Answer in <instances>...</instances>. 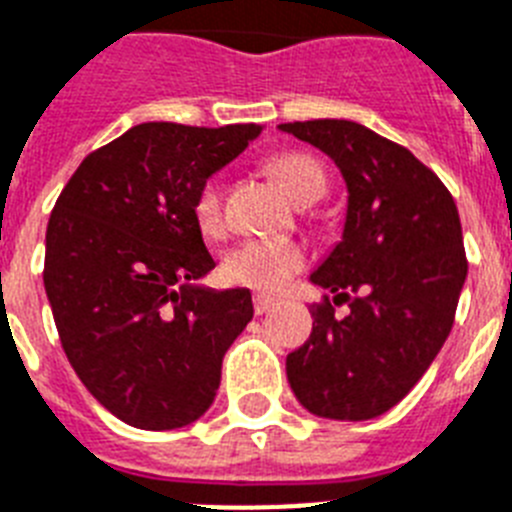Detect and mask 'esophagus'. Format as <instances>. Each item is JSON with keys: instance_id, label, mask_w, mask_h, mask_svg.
<instances>
[{"instance_id": "esophagus-1", "label": "esophagus", "mask_w": 512, "mask_h": 512, "mask_svg": "<svg viewBox=\"0 0 512 512\" xmlns=\"http://www.w3.org/2000/svg\"><path fill=\"white\" fill-rule=\"evenodd\" d=\"M252 307H255V315H265V312H270V309L276 307V299L257 294L255 299H252Z\"/></svg>"}]
</instances>
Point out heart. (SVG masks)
Returning <instances> with one entry per match:
<instances>
[{
	"label": "heart",
	"mask_w": 512,
	"mask_h": 512,
	"mask_svg": "<svg viewBox=\"0 0 512 512\" xmlns=\"http://www.w3.org/2000/svg\"><path fill=\"white\" fill-rule=\"evenodd\" d=\"M273 171L296 203L317 200L328 187L325 171L307 153H281L273 158ZM197 229L205 236H221L226 229L223 187L218 179H208L200 187L192 205ZM307 265V252L291 239H244L223 255L221 276L234 286L255 289L260 294H278Z\"/></svg>",
	"instance_id": "1"
}]
</instances>
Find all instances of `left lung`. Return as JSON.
I'll use <instances>...</instances> for the list:
<instances>
[{
	"label": "left lung",
	"instance_id": "1",
	"mask_svg": "<svg viewBox=\"0 0 512 512\" xmlns=\"http://www.w3.org/2000/svg\"><path fill=\"white\" fill-rule=\"evenodd\" d=\"M281 130L328 153L349 187L343 239L309 276L333 299L312 304V333L286 356V377L309 414L375 419L422 380L453 328L468 270L458 208L435 171L362 124Z\"/></svg>",
	"mask_w": 512,
	"mask_h": 512
}]
</instances>
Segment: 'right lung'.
I'll use <instances>...</instances> for the list:
<instances>
[{"label":"right lung","mask_w":512,"mask_h":512,"mask_svg":"<svg viewBox=\"0 0 512 512\" xmlns=\"http://www.w3.org/2000/svg\"><path fill=\"white\" fill-rule=\"evenodd\" d=\"M260 130L137 124L85 156L51 210L44 286L59 341L90 395L130 427L200 419L252 320L247 289L195 283L216 263L192 205Z\"/></svg>","instance_id":"1"}]
</instances>
